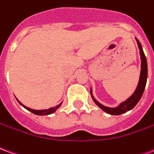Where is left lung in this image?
<instances>
[{
    "label": "left lung",
    "mask_w": 154,
    "mask_h": 154,
    "mask_svg": "<svg viewBox=\"0 0 154 154\" xmlns=\"http://www.w3.org/2000/svg\"><path fill=\"white\" fill-rule=\"evenodd\" d=\"M138 45H139V54L141 56V72H140V77H139V82L138 84V87L136 88L135 91L134 92L131 97L128 98L125 101H124L119 105V106L116 107V108H110V107H106L99 103L92 96L91 94V95L93 99L94 102L97 104L98 106L100 107L101 110H103L105 112L110 114V115H114V116H119L123 113H125L128 110H130L135 106L137 103L139 102V100L141 99L143 96V93L145 89L146 82H147V77H148V65H147V59H146L144 53L143 51L142 46L141 44L139 43V41L136 38Z\"/></svg>",
    "instance_id": "8db88e82"
}]
</instances>
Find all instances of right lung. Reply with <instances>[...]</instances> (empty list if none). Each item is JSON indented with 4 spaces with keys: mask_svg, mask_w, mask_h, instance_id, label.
<instances>
[{
    "mask_svg": "<svg viewBox=\"0 0 154 154\" xmlns=\"http://www.w3.org/2000/svg\"><path fill=\"white\" fill-rule=\"evenodd\" d=\"M18 102L20 105H21L22 106H24L26 109V110H29L30 112H32L33 114H35V115H37V116H48V115H50V114H53L54 112L56 111V110H57L59 107L61 106V105L62 103H60L59 105H57V106L55 107H52V108H49V109H48V110H32L30 108H29V107H26L25 106H24L23 104H21L20 101L18 100Z\"/></svg>",
    "mask_w": 154,
    "mask_h": 154,
    "instance_id": "1",
    "label": "right lung"
}]
</instances>
